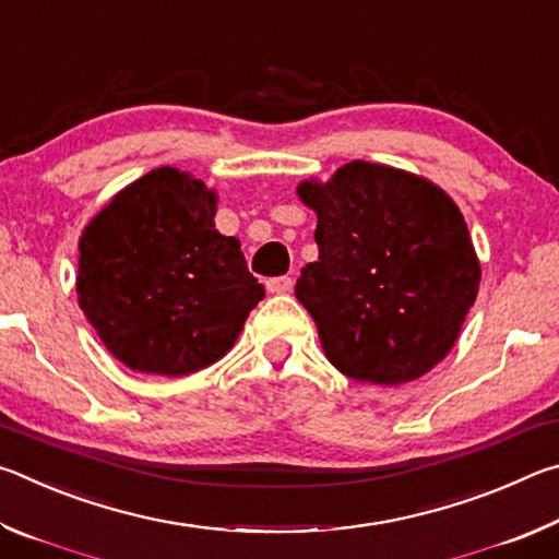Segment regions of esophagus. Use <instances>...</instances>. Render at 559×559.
<instances>
[{"label": "esophagus", "instance_id": "1", "mask_svg": "<svg viewBox=\"0 0 559 559\" xmlns=\"http://www.w3.org/2000/svg\"><path fill=\"white\" fill-rule=\"evenodd\" d=\"M266 290L269 293H276V296H283V293H290L293 290V278H288V276L271 278V281H266Z\"/></svg>", "mask_w": 559, "mask_h": 559}]
</instances>
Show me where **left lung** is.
I'll return each instance as SVG.
<instances>
[{
	"mask_svg": "<svg viewBox=\"0 0 559 559\" xmlns=\"http://www.w3.org/2000/svg\"><path fill=\"white\" fill-rule=\"evenodd\" d=\"M298 200L318 216V261L296 298L349 380H419L456 345L478 296L480 261L459 204L431 179L355 159Z\"/></svg>",
	"mask_w": 559,
	"mask_h": 559,
	"instance_id": "1",
	"label": "left lung"
}]
</instances>
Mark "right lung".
I'll return each mask as SVG.
<instances>
[{
    "mask_svg": "<svg viewBox=\"0 0 559 559\" xmlns=\"http://www.w3.org/2000/svg\"><path fill=\"white\" fill-rule=\"evenodd\" d=\"M216 204L204 179L163 165L83 226L75 298L132 372L187 377L214 365L263 298L241 241L216 231Z\"/></svg>",
    "mask_w": 559,
    "mask_h": 559,
    "instance_id": "obj_1",
    "label": "right lung"
}]
</instances>
